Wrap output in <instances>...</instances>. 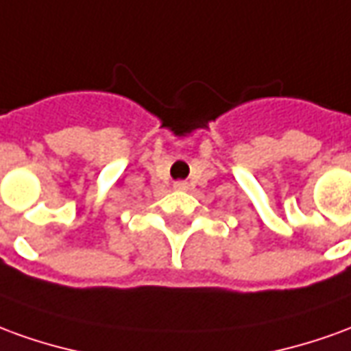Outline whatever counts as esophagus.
I'll use <instances>...</instances> for the list:
<instances>
[{
  "label": "esophagus",
  "instance_id": "34e87169",
  "mask_svg": "<svg viewBox=\"0 0 351 351\" xmlns=\"http://www.w3.org/2000/svg\"><path fill=\"white\" fill-rule=\"evenodd\" d=\"M173 186H175V190H188V182L186 180H178Z\"/></svg>",
  "mask_w": 351,
  "mask_h": 351
}]
</instances>
